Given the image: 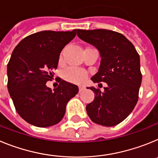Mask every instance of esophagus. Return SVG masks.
Instances as JSON below:
<instances>
[{
	"label": "esophagus",
	"instance_id": "obj_1",
	"mask_svg": "<svg viewBox=\"0 0 158 158\" xmlns=\"http://www.w3.org/2000/svg\"><path fill=\"white\" fill-rule=\"evenodd\" d=\"M85 89V86L79 85V92H80V93H81L82 91H84Z\"/></svg>",
	"mask_w": 158,
	"mask_h": 158
}]
</instances>
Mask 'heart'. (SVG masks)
<instances>
[{
	"instance_id": "1",
	"label": "heart",
	"mask_w": 158,
	"mask_h": 158,
	"mask_svg": "<svg viewBox=\"0 0 158 158\" xmlns=\"http://www.w3.org/2000/svg\"><path fill=\"white\" fill-rule=\"evenodd\" d=\"M87 73L81 69L70 67L65 69L64 72V78L65 80L73 83H81L85 80Z\"/></svg>"
}]
</instances>
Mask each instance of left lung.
Listing matches in <instances>:
<instances>
[{"mask_svg":"<svg viewBox=\"0 0 158 158\" xmlns=\"http://www.w3.org/2000/svg\"><path fill=\"white\" fill-rule=\"evenodd\" d=\"M77 34L100 51V68L91 80L107 85L104 92L89 88L94 92L95 98L86 106L88 115L95 123L115 126L131 114L139 100L142 77L139 54L133 44L118 32L77 29Z\"/></svg>","mask_w":158,"mask_h":158,"instance_id":"8db88e82","label":"left lung"}]
</instances>
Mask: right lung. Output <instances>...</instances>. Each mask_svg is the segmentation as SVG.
<instances>
[{"mask_svg": "<svg viewBox=\"0 0 158 158\" xmlns=\"http://www.w3.org/2000/svg\"><path fill=\"white\" fill-rule=\"evenodd\" d=\"M76 35L72 31H43L19 42L7 67L8 89L16 111L39 127L58 123L69 100L78 93L75 85L60 80L54 91L46 85L58 67L60 53Z\"/></svg>", "mask_w": 158, "mask_h": 158, "instance_id": "add662e5", "label": "right lung"}]
</instances>
